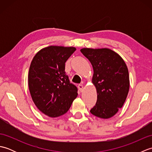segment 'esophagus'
I'll return each instance as SVG.
<instances>
[{
    "instance_id": "1",
    "label": "esophagus",
    "mask_w": 152,
    "mask_h": 152,
    "mask_svg": "<svg viewBox=\"0 0 152 152\" xmlns=\"http://www.w3.org/2000/svg\"><path fill=\"white\" fill-rule=\"evenodd\" d=\"M78 89H79V91H80V92H82V91H83V86L82 85H81V84L78 85Z\"/></svg>"
}]
</instances>
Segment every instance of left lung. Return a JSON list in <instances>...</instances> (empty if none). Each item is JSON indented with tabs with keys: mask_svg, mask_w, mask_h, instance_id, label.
<instances>
[{
	"mask_svg": "<svg viewBox=\"0 0 152 152\" xmlns=\"http://www.w3.org/2000/svg\"><path fill=\"white\" fill-rule=\"evenodd\" d=\"M80 51L92 64V83L97 93L96 103L90 112L100 118H110L127 99L130 86L127 66L121 57L109 48H84Z\"/></svg>",
	"mask_w": 152,
	"mask_h": 152,
	"instance_id": "1",
	"label": "left lung"
}]
</instances>
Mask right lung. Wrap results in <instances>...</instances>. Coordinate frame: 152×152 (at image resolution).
<instances>
[{"mask_svg": "<svg viewBox=\"0 0 152 152\" xmlns=\"http://www.w3.org/2000/svg\"><path fill=\"white\" fill-rule=\"evenodd\" d=\"M74 47L50 46L40 50L31 61L28 84L38 109L50 118L69 110L78 96V89L66 74L65 63L76 51Z\"/></svg>", "mask_w": 152, "mask_h": 152, "instance_id": "add662e5", "label": "right lung"}]
</instances>
